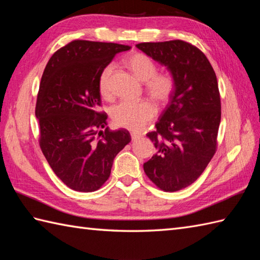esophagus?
I'll return each instance as SVG.
<instances>
[{
    "mask_svg": "<svg viewBox=\"0 0 260 260\" xmlns=\"http://www.w3.org/2000/svg\"><path fill=\"white\" fill-rule=\"evenodd\" d=\"M141 136H142V135H141L140 133H134V132H133V133H131V137H132V140H133V141L139 140Z\"/></svg>",
    "mask_w": 260,
    "mask_h": 260,
    "instance_id": "obj_1",
    "label": "esophagus"
}]
</instances>
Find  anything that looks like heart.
<instances>
[{"label":"heart","mask_w":260,"mask_h":260,"mask_svg":"<svg viewBox=\"0 0 260 260\" xmlns=\"http://www.w3.org/2000/svg\"><path fill=\"white\" fill-rule=\"evenodd\" d=\"M127 67L137 79L146 81L148 93L157 102H164L174 89V80L169 74H156L157 68L151 58L143 53H134L127 59ZM114 70L110 63L104 68L99 77V90L102 95H109V78ZM156 113L155 106L144 99L140 102L123 101L112 109L114 123L124 128L141 132Z\"/></svg>","instance_id":"heart-1"}]
</instances>
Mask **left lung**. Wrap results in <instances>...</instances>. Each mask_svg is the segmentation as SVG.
<instances>
[{"label": "left lung", "instance_id": "1", "mask_svg": "<svg viewBox=\"0 0 260 260\" xmlns=\"http://www.w3.org/2000/svg\"><path fill=\"white\" fill-rule=\"evenodd\" d=\"M136 47L165 66L174 80L156 129L146 134L157 152L143 167L159 189L179 191L202 174L215 153L221 120L217 77L204 53L185 41L143 42Z\"/></svg>", "mask_w": 260, "mask_h": 260}]
</instances>
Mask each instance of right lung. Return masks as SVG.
Wrapping results in <instances>:
<instances>
[{
    "instance_id": "obj_1",
    "label": "right lung",
    "mask_w": 260,
    "mask_h": 260,
    "mask_svg": "<svg viewBox=\"0 0 260 260\" xmlns=\"http://www.w3.org/2000/svg\"><path fill=\"white\" fill-rule=\"evenodd\" d=\"M129 49L75 40L54 52L43 71L36 105L40 147L53 172L75 191L98 190L115 156L131 142L128 131H109L107 115L98 110L102 71L115 54Z\"/></svg>"
}]
</instances>
